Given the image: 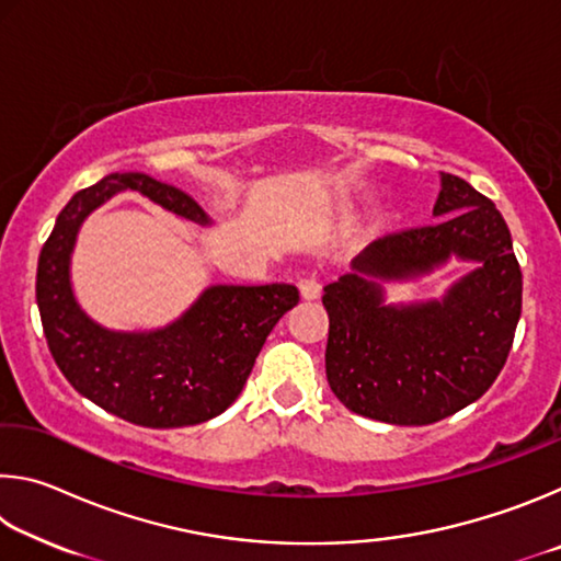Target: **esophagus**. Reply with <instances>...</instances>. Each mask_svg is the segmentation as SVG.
<instances>
[{
  "label": "esophagus",
  "instance_id": "1",
  "mask_svg": "<svg viewBox=\"0 0 561 561\" xmlns=\"http://www.w3.org/2000/svg\"><path fill=\"white\" fill-rule=\"evenodd\" d=\"M299 291L304 299H317L319 291H321V284L317 277H301L299 279Z\"/></svg>",
  "mask_w": 561,
  "mask_h": 561
}]
</instances>
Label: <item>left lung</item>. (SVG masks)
Returning a JSON list of instances; mask_svg holds the SVG:
<instances>
[{
  "mask_svg": "<svg viewBox=\"0 0 561 561\" xmlns=\"http://www.w3.org/2000/svg\"><path fill=\"white\" fill-rule=\"evenodd\" d=\"M433 217L376 237L321 297L331 391L391 425H428L478 401L505 366L522 311V272L495 203L440 173ZM450 259L473 270L440 300L385 301L381 280L424 276Z\"/></svg>",
  "mask_w": 561,
  "mask_h": 561,
  "instance_id": "left-lung-1",
  "label": "left lung"
}]
</instances>
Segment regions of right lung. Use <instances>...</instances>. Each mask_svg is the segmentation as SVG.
Segmentation results:
<instances>
[{
  "instance_id": "add662e5",
  "label": "right lung",
  "mask_w": 561,
  "mask_h": 561,
  "mask_svg": "<svg viewBox=\"0 0 561 561\" xmlns=\"http://www.w3.org/2000/svg\"><path fill=\"white\" fill-rule=\"evenodd\" d=\"M118 193H138L193 225H213L185 190L146 173H111L76 193L56 217L36 270L49 351L76 391L144 428H183L220 415L247 383L274 324L299 301L294 284H210L175 321L116 331L73 294L71 254L87 217Z\"/></svg>"
}]
</instances>
